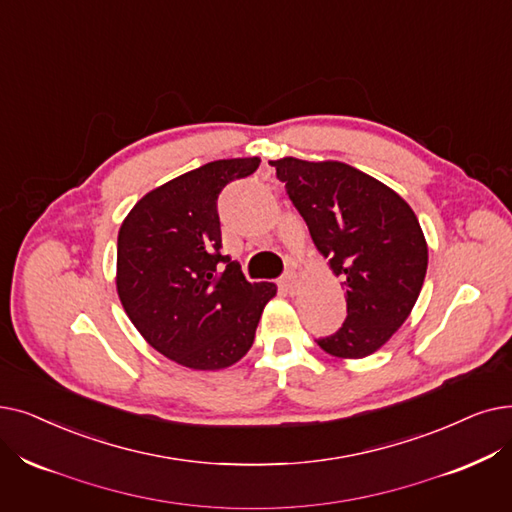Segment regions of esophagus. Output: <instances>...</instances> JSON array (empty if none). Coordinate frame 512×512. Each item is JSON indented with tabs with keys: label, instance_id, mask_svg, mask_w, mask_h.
I'll return each mask as SVG.
<instances>
[{
	"label": "esophagus",
	"instance_id": "1",
	"mask_svg": "<svg viewBox=\"0 0 512 512\" xmlns=\"http://www.w3.org/2000/svg\"><path fill=\"white\" fill-rule=\"evenodd\" d=\"M280 286L284 288L286 293H295V288H297V274H295V272H286V274L280 278Z\"/></svg>",
	"mask_w": 512,
	"mask_h": 512
}]
</instances>
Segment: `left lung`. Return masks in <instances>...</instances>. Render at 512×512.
Segmentation results:
<instances>
[{"mask_svg":"<svg viewBox=\"0 0 512 512\" xmlns=\"http://www.w3.org/2000/svg\"><path fill=\"white\" fill-rule=\"evenodd\" d=\"M318 251L347 293L343 326L318 345L358 360L406 322L427 274V240L410 205L389 186L339 161H270Z\"/></svg>","mask_w":512,"mask_h":512,"instance_id":"8db88e82","label":"left lung"}]
</instances>
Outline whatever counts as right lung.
Segmentation results:
<instances>
[{"instance_id": "1", "label": "right lung", "mask_w": 512, "mask_h": 512, "mask_svg": "<svg viewBox=\"0 0 512 512\" xmlns=\"http://www.w3.org/2000/svg\"><path fill=\"white\" fill-rule=\"evenodd\" d=\"M261 159L213 161L154 188L125 217L117 293L150 347L192 370L236 364L253 345L276 284L249 282L221 255L217 198Z\"/></svg>"}]
</instances>
